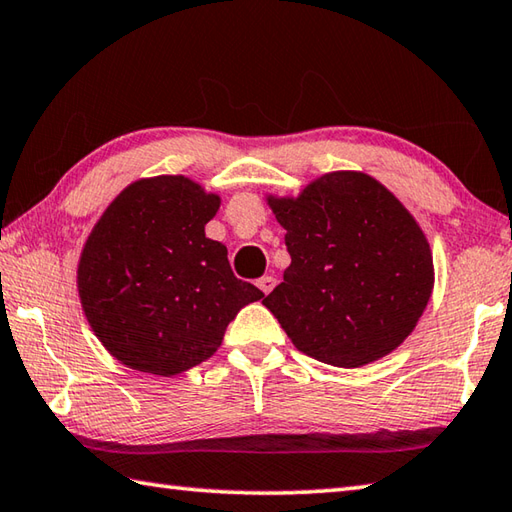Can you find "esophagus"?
<instances>
[{"instance_id": "esophagus-1", "label": "esophagus", "mask_w": 512, "mask_h": 512, "mask_svg": "<svg viewBox=\"0 0 512 512\" xmlns=\"http://www.w3.org/2000/svg\"><path fill=\"white\" fill-rule=\"evenodd\" d=\"M256 285H258L260 292L269 294V292H272V289L276 287V278H274V276H263V278H258Z\"/></svg>"}]
</instances>
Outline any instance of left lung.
I'll return each instance as SVG.
<instances>
[{
	"label": "left lung",
	"instance_id": "8db88e82",
	"mask_svg": "<svg viewBox=\"0 0 512 512\" xmlns=\"http://www.w3.org/2000/svg\"><path fill=\"white\" fill-rule=\"evenodd\" d=\"M265 200L292 263L263 305L298 350L350 370L397 350L435 287L430 243L406 205L363 171Z\"/></svg>",
	"mask_w": 512,
	"mask_h": 512
}]
</instances>
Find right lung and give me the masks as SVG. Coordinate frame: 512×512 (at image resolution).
Masks as SVG:
<instances>
[{"label":"right lung","mask_w":512,"mask_h":512,"mask_svg":"<svg viewBox=\"0 0 512 512\" xmlns=\"http://www.w3.org/2000/svg\"><path fill=\"white\" fill-rule=\"evenodd\" d=\"M220 196L187 176L124 187L84 240L77 294L93 334L131 370L176 376L214 354L240 307L265 294L238 281L205 236Z\"/></svg>","instance_id":"obj_1"}]
</instances>
